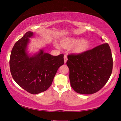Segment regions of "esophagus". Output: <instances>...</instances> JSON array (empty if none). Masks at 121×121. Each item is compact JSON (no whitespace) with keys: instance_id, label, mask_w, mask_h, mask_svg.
Wrapping results in <instances>:
<instances>
[{"instance_id":"esophagus-1","label":"esophagus","mask_w":121,"mask_h":121,"mask_svg":"<svg viewBox=\"0 0 121 121\" xmlns=\"http://www.w3.org/2000/svg\"><path fill=\"white\" fill-rule=\"evenodd\" d=\"M64 63H66V62H67V57L66 55H64Z\"/></svg>"}]
</instances>
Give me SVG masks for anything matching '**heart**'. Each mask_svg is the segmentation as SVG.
Instances as JSON below:
<instances>
[{
    "label": "heart",
    "mask_w": 121,
    "mask_h": 121,
    "mask_svg": "<svg viewBox=\"0 0 121 121\" xmlns=\"http://www.w3.org/2000/svg\"><path fill=\"white\" fill-rule=\"evenodd\" d=\"M59 48L58 44H56ZM61 45L64 48H71L73 46V51L76 54H81L87 49L90 46V41L87 39L81 38H71L65 39L61 41Z\"/></svg>",
    "instance_id": "1"
}]
</instances>
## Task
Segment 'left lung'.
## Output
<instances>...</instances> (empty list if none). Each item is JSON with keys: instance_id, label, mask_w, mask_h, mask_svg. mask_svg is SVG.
<instances>
[{"instance_id": "1", "label": "left lung", "mask_w": 121, "mask_h": 121, "mask_svg": "<svg viewBox=\"0 0 121 121\" xmlns=\"http://www.w3.org/2000/svg\"><path fill=\"white\" fill-rule=\"evenodd\" d=\"M67 58L71 86L78 94L89 95L97 92L111 77L113 57L107 43L81 54L69 55Z\"/></svg>"}]
</instances>
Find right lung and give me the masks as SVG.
Returning a JSON list of instances; mask_svg holds the SVG:
<instances>
[{"instance_id":"add662e5","label":"right lung","mask_w":121,"mask_h":121,"mask_svg":"<svg viewBox=\"0 0 121 121\" xmlns=\"http://www.w3.org/2000/svg\"><path fill=\"white\" fill-rule=\"evenodd\" d=\"M33 35L29 31L18 40L13 48L9 59L10 73L16 83L31 94H38L52 85L59 67L64 64V55L52 56L42 49L30 56L26 52L29 38Z\"/></svg>"}]
</instances>
